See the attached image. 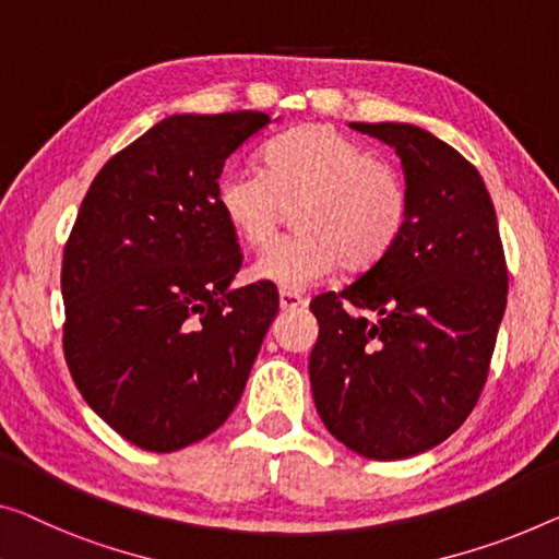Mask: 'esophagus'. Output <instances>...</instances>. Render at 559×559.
Instances as JSON below:
<instances>
[{
	"label": "esophagus",
	"instance_id": "34e87169",
	"mask_svg": "<svg viewBox=\"0 0 559 559\" xmlns=\"http://www.w3.org/2000/svg\"><path fill=\"white\" fill-rule=\"evenodd\" d=\"M278 301H281V308H283V311H294V308H304V306L308 304V301H306V296L296 294V290H286V288H281Z\"/></svg>",
	"mask_w": 559,
	"mask_h": 559
}]
</instances>
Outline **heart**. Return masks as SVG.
<instances>
[{"mask_svg":"<svg viewBox=\"0 0 559 559\" xmlns=\"http://www.w3.org/2000/svg\"><path fill=\"white\" fill-rule=\"evenodd\" d=\"M215 195L240 243L255 251L294 211V236L253 265L258 278L286 290L313 286L338 265L371 269L409 221L404 173L329 124H304L273 140L263 150V170L228 168Z\"/></svg>","mask_w":559,"mask_h":559,"instance_id":"1","label":"heart"}]
</instances>
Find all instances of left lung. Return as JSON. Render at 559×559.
<instances>
[{
	"instance_id": "1",
	"label": "left lung",
	"mask_w": 559,
	"mask_h": 559,
	"mask_svg": "<svg viewBox=\"0 0 559 559\" xmlns=\"http://www.w3.org/2000/svg\"><path fill=\"white\" fill-rule=\"evenodd\" d=\"M352 128L402 157L409 221L377 265L311 301L319 341L308 373L331 435L391 462L441 444L477 406L507 306V261L492 198L466 157L414 124Z\"/></svg>"
}]
</instances>
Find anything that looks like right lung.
Here are the masks:
<instances>
[{"instance_id":"1","label":"right lung","mask_w":559,"mask_h":559,"mask_svg":"<svg viewBox=\"0 0 559 559\" xmlns=\"http://www.w3.org/2000/svg\"><path fill=\"white\" fill-rule=\"evenodd\" d=\"M265 112L170 115L82 198L62 255V348L74 386L122 439L175 452L228 419L271 321V281L243 265L218 205L228 157Z\"/></svg>"}]
</instances>
